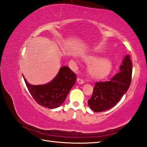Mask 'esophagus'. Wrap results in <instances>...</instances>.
Here are the masks:
<instances>
[{
	"instance_id": "1",
	"label": "esophagus",
	"mask_w": 147,
	"mask_h": 147,
	"mask_svg": "<svg viewBox=\"0 0 147 147\" xmlns=\"http://www.w3.org/2000/svg\"><path fill=\"white\" fill-rule=\"evenodd\" d=\"M77 82L79 84H83L84 83V81L81 78H77Z\"/></svg>"
}]
</instances>
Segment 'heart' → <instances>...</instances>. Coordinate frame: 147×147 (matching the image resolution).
Listing matches in <instances>:
<instances>
[{
	"mask_svg": "<svg viewBox=\"0 0 147 147\" xmlns=\"http://www.w3.org/2000/svg\"><path fill=\"white\" fill-rule=\"evenodd\" d=\"M85 61L89 65L88 73L93 79H103L108 75L113 67L112 62L109 58L100 56L91 55L85 58Z\"/></svg>",
	"mask_w": 147,
	"mask_h": 147,
	"instance_id": "b5f03b06",
	"label": "heart"
}]
</instances>
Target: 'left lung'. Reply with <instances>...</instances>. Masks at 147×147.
Returning a JSON list of instances; mask_svg holds the SVG:
<instances>
[{
	"instance_id": "8db88e82",
	"label": "left lung",
	"mask_w": 147,
	"mask_h": 147,
	"mask_svg": "<svg viewBox=\"0 0 147 147\" xmlns=\"http://www.w3.org/2000/svg\"><path fill=\"white\" fill-rule=\"evenodd\" d=\"M119 73L109 81L96 82L89 106L95 112L108 110L121 100L127 92L131 83L132 63L129 55L124 56L119 67Z\"/></svg>"
}]
</instances>
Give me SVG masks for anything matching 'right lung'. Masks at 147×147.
<instances>
[{"instance_id":"right-lung-1","label":"right lung","mask_w":147,"mask_h":147,"mask_svg":"<svg viewBox=\"0 0 147 147\" xmlns=\"http://www.w3.org/2000/svg\"><path fill=\"white\" fill-rule=\"evenodd\" d=\"M27 88L39 105L50 109L58 108L65 100L76 80V75L68 67L59 69L53 80L45 84L32 85L23 76Z\"/></svg>"}]
</instances>
